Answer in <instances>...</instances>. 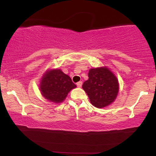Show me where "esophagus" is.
<instances>
[{
  "label": "esophagus",
  "instance_id": "34e87169",
  "mask_svg": "<svg viewBox=\"0 0 156 156\" xmlns=\"http://www.w3.org/2000/svg\"><path fill=\"white\" fill-rule=\"evenodd\" d=\"M82 84H83V82L82 81H79L77 83H76V85H77L78 87H81Z\"/></svg>",
  "mask_w": 156,
  "mask_h": 156
}]
</instances>
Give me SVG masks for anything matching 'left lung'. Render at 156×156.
Wrapping results in <instances>:
<instances>
[{"instance_id":"obj_1","label":"left lung","mask_w":156,"mask_h":156,"mask_svg":"<svg viewBox=\"0 0 156 156\" xmlns=\"http://www.w3.org/2000/svg\"><path fill=\"white\" fill-rule=\"evenodd\" d=\"M88 76L89 79L83 84V89L88 95L91 103L97 108L112 104L119 90V83L115 76L104 67L91 69Z\"/></svg>"}]
</instances>
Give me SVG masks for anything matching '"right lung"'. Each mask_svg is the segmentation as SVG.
Instances as JSON below:
<instances>
[{"label":"right lung","mask_w":156,"mask_h":156,"mask_svg":"<svg viewBox=\"0 0 156 156\" xmlns=\"http://www.w3.org/2000/svg\"><path fill=\"white\" fill-rule=\"evenodd\" d=\"M76 87L69 76L57 69L47 71L40 83L41 94L54 103L64 101L69 92Z\"/></svg>","instance_id":"1"}]
</instances>
